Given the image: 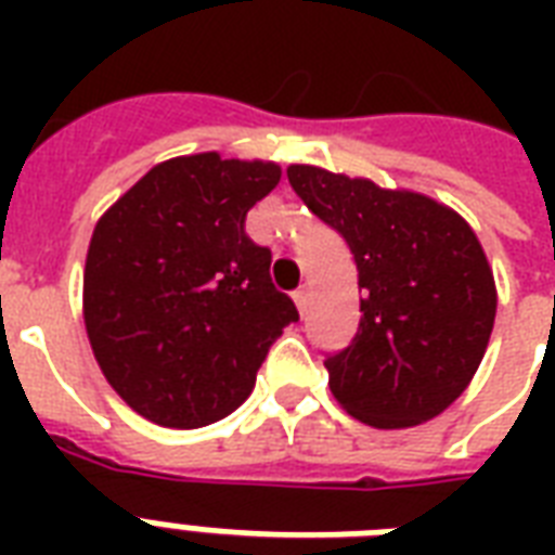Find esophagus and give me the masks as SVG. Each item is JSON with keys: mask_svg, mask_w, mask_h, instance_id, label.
I'll return each instance as SVG.
<instances>
[{"mask_svg": "<svg viewBox=\"0 0 555 555\" xmlns=\"http://www.w3.org/2000/svg\"><path fill=\"white\" fill-rule=\"evenodd\" d=\"M294 302H296V308H299V313L308 311V302H311V291H308V287H299V291H294Z\"/></svg>", "mask_w": 555, "mask_h": 555, "instance_id": "34e87169", "label": "esophagus"}]
</instances>
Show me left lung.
Returning <instances> with one entry per match:
<instances>
[{"label":"left lung","instance_id":"8db88e82","mask_svg":"<svg viewBox=\"0 0 555 555\" xmlns=\"http://www.w3.org/2000/svg\"><path fill=\"white\" fill-rule=\"evenodd\" d=\"M287 181L357 261L360 328L328 354L331 395L374 429L431 421L464 395L495 322V279L473 227L421 192L294 164Z\"/></svg>","mask_w":555,"mask_h":555}]
</instances>
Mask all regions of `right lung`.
I'll use <instances>...</instances> for the list:
<instances>
[{
  "instance_id": "add662e5",
  "label": "right lung",
  "mask_w": 555,
  "mask_h": 555,
  "mask_svg": "<svg viewBox=\"0 0 555 555\" xmlns=\"http://www.w3.org/2000/svg\"><path fill=\"white\" fill-rule=\"evenodd\" d=\"M279 178L276 164L216 152L164 160L94 227L82 273L91 351L146 421L198 429L235 412L299 320L273 287L270 250L244 233Z\"/></svg>"
}]
</instances>
